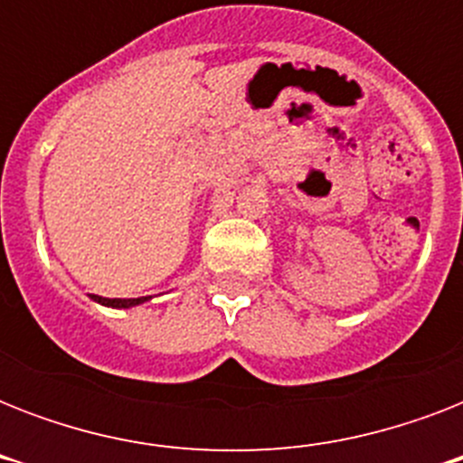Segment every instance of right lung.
I'll return each mask as SVG.
<instances>
[{
  "label": "right lung",
  "instance_id": "obj_1",
  "mask_svg": "<svg viewBox=\"0 0 463 463\" xmlns=\"http://www.w3.org/2000/svg\"><path fill=\"white\" fill-rule=\"evenodd\" d=\"M90 300L98 305H105V307H112V309H129V307H137V305H144L151 300V296L146 298H100V296H90Z\"/></svg>",
  "mask_w": 463,
  "mask_h": 463
}]
</instances>
